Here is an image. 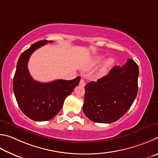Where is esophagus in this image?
I'll use <instances>...</instances> for the list:
<instances>
[{"label":"esophagus","mask_w":158,"mask_h":158,"mask_svg":"<svg viewBox=\"0 0 158 158\" xmlns=\"http://www.w3.org/2000/svg\"><path fill=\"white\" fill-rule=\"evenodd\" d=\"M80 85H81V86H82V87L85 86V82L84 81V79L82 78L81 80V81H80Z\"/></svg>","instance_id":"esophagus-1"}]
</instances>
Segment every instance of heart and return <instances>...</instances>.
Wrapping results in <instances>:
<instances>
[{
	"label": "heart",
	"instance_id": "1",
	"mask_svg": "<svg viewBox=\"0 0 158 158\" xmlns=\"http://www.w3.org/2000/svg\"><path fill=\"white\" fill-rule=\"evenodd\" d=\"M101 59V58H100V60ZM112 63H113V60L109 59V60H107V61L106 62L105 66H106V67H109L110 66H111L112 64Z\"/></svg>",
	"mask_w": 158,
	"mask_h": 158
}]
</instances>
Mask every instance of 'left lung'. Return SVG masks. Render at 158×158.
<instances>
[{
  "mask_svg": "<svg viewBox=\"0 0 158 158\" xmlns=\"http://www.w3.org/2000/svg\"><path fill=\"white\" fill-rule=\"evenodd\" d=\"M139 68L128 59L115 66L106 76L85 85V114L94 122L110 123L119 119L130 109L138 92Z\"/></svg>",
  "mask_w": 158,
  "mask_h": 158,
  "instance_id": "obj_1",
  "label": "left lung"
}]
</instances>
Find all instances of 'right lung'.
<instances>
[{
  "label": "right lung",
  "mask_w": 158,
  "mask_h": 158,
  "mask_svg": "<svg viewBox=\"0 0 158 158\" xmlns=\"http://www.w3.org/2000/svg\"><path fill=\"white\" fill-rule=\"evenodd\" d=\"M52 41H39L21 55L13 79V91L19 107L25 115L36 121L53 118L62 108L65 98L79 84L81 77L73 80H56L43 83L30 76L27 63L35 50Z\"/></svg>",
  "instance_id": "add662e5"
}]
</instances>
